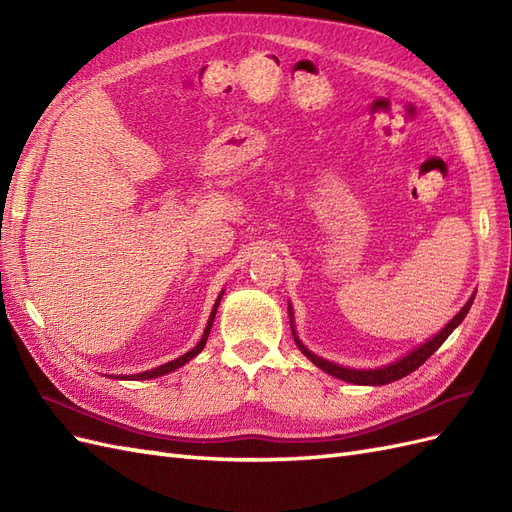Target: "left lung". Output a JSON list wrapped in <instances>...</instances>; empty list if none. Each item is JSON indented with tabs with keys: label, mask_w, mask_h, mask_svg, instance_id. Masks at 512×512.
Masks as SVG:
<instances>
[{
	"label": "left lung",
	"mask_w": 512,
	"mask_h": 512,
	"mask_svg": "<svg viewBox=\"0 0 512 512\" xmlns=\"http://www.w3.org/2000/svg\"><path fill=\"white\" fill-rule=\"evenodd\" d=\"M474 297H476V294H472L470 301L459 309V314H457L451 322H448L446 327H444L440 333H436V335H433L431 339H427L425 344H421L418 348H414V350H412V352H408L406 356H401V359H397L395 363H391V365H384V367H378V369H350V367H342V365H337V363H331V361H327V359H322V356H316L314 352H309V350L303 346L301 339L297 337V333H294L292 305H288V316H290V329H292V335H294V342H297L299 350H301V352L307 356V359L312 361L316 367H320L322 371H327L329 376L339 378V380H344V382H350V384L382 386V384H389V382H395V380H399V378H404V376L412 374L414 369L421 367V365L429 359V356H431L433 352H436V350L446 342V337L451 335V333L459 327V324L463 322V318L468 316Z\"/></svg>",
	"instance_id": "left-lung-1"
}]
</instances>
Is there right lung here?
<instances>
[{
	"label": "right lung",
	"mask_w": 512,
	"mask_h": 512,
	"mask_svg": "<svg viewBox=\"0 0 512 512\" xmlns=\"http://www.w3.org/2000/svg\"><path fill=\"white\" fill-rule=\"evenodd\" d=\"M222 297H224V290L220 292V297H218V301H215V305H213V309H211V316H209V322H207V327H205V333H203V337H200V342L190 350V352H185L183 356H179V359H175V361H170V363H164V365H160V367H156V369H151V371H143V374H134V376H121V380H149V378H158V376H164V374H170V371H175V369H179L181 365H185L188 361H192L194 356L205 348V344H207V337H209V333H211V327H213V318H215V312H218V307H220V301H222Z\"/></svg>",
	"instance_id": "obj_1"
}]
</instances>
